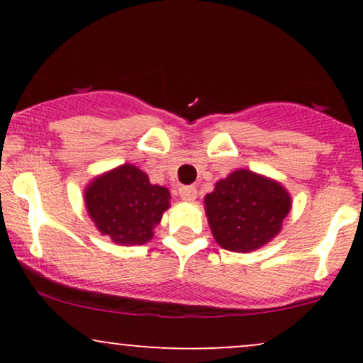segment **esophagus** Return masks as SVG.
<instances>
[{"label": "esophagus", "mask_w": 363, "mask_h": 363, "mask_svg": "<svg viewBox=\"0 0 363 363\" xmlns=\"http://www.w3.org/2000/svg\"><path fill=\"white\" fill-rule=\"evenodd\" d=\"M179 196H181L182 201L193 203L196 199V196H198V191H196V187H193V186H182L181 189H179Z\"/></svg>", "instance_id": "1"}]
</instances>
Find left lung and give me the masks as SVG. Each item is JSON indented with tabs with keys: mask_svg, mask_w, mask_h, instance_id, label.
Listing matches in <instances>:
<instances>
[{
	"mask_svg": "<svg viewBox=\"0 0 363 363\" xmlns=\"http://www.w3.org/2000/svg\"><path fill=\"white\" fill-rule=\"evenodd\" d=\"M203 203L216 244L232 252H252L272 242L291 210L281 182L247 169L220 179Z\"/></svg>",
	"mask_w": 363,
	"mask_h": 363,
	"instance_id": "obj_1",
	"label": "left lung"
}]
</instances>
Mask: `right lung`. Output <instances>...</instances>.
Returning a JSON list of instances; mask_svg holds the SVG:
<instances>
[{
  "label": "right lung",
  "mask_w": 363,
  "mask_h": 363,
  "mask_svg": "<svg viewBox=\"0 0 363 363\" xmlns=\"http://www.w3.org/2000/svg\"><path fill=\"white\" fill-rule=\"evenodd\" d=\"M86 213L102 235L119 245H143L170 206L167 187L152 184L147 174L123 164L94 177L83 191Z\"/></svg>",
  "instance_id": "1"
}]
</instances>
